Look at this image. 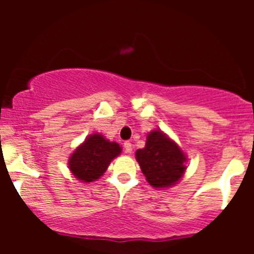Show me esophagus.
I'll use <instances>...</instances> for the list:
<instances>
[{"instance_id":"esophagus-1","label":"esophagus","mask_w":254,"mask_h":254,"mask_svg":"<svg viewBox=\"0 0 254 254\" xmlns=\"http://www.w3.org/2000/svg\"><path fill=\"white\" fill-rule=\"evenodd\" d=\"M124 150H125V152H127V153H131V152H132V145H131V142L125 141V142H124Z\"/></svg>"}]
</instances>
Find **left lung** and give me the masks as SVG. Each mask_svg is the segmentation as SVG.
Segmentation results:
<instances>
[{
  "instance_id": "1",
  "label": "left lung",
  "mask_w": 254,
  "mask_h": 254,
  "mask_svg": "<svg viewBox=\"0 0 254 254\" xmlns=\"http://www.w3.org/2000/svg\"><path fill=\"white\" fill-rule=\"evenodd\" d=\"M143 176L155 188H166L176 184L186 171V156L176 142L161 131H151L146 145L136 151Z\"/></svg>"
}]
</instances>
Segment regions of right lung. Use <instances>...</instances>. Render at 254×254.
Returning a JSON list of instances; mask_svg holds the SVG:
<instances>
[{
  "mask_svg": "<svg viewBox=\"0 0 254 254\" xmlns=\"http://www.w3.org/2000/svg\"><path fill=\"white\" fill-rule=\"evenodd\" d=\"M122 152L117 142H111L102 135H89L71 155L68 166L72 175L82 182H93L103 176L109 163Z\"/></svg>",
  "mask_w": 254,
  "mask_h": 254,
  "instance_id": "add662e5",
  "label": "right lung"
}]
</instances>
